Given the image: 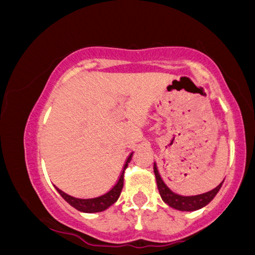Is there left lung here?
Masks as SVG:
<instances>
[{"label":"left lung","instance_id":"1","mask_svg":"<svg viewBox=\"0 0 255 255\" xmlns=\"http://www.w3.org/2000/svg\"><path fill=\"white\" fill-rule=\"evenodd\" d=\"M153 171L154 175H156L158 191H159V194L160 197H162L163 201H164L165 204H168L170 207H172V209L180 210V211H197V210L201 209V207L206 206V205L216 197V194L219 192L222 184H223V182H221L216 188H213L212 191L203 193V194L181 195L172 192L171 189L166 186L164 181H163L162 176L159 175L156 163H154L153 165Z\"/></svg>","mask_w":255,"mask_h":255}]
</instances>
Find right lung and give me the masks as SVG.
<instances>
[{
	"label": "right lung",
	"instance_id": "obj_1",
	"mask_svg": "<svg viewBox=\"0 0 255 255\" xmlns=\"http://www.w3.org/2000/svg\"><path fill=\"white\" fill-rule=\"evenodd\" d=\"M131 154L127 158L126 160V164L124 165V170H122L121 175H120L119 180L116 181V183L114 184L113 188L109 192H107L105 194L101 195L97 198H91V199H79L74 198L72 195L66 194V193L57 188V192L60 193L61 197L67 201L69 205H72L74 209H77L78 211L86 212V213H95V212H102L104 210H107L108 207H110L114 203L118 201V199L121 194L122 188H124V176H125V169L128 166V163L130 162Z\"/></svg>",
	"mask_w": 255,
	"mask_h": 255
}]
</instances>
